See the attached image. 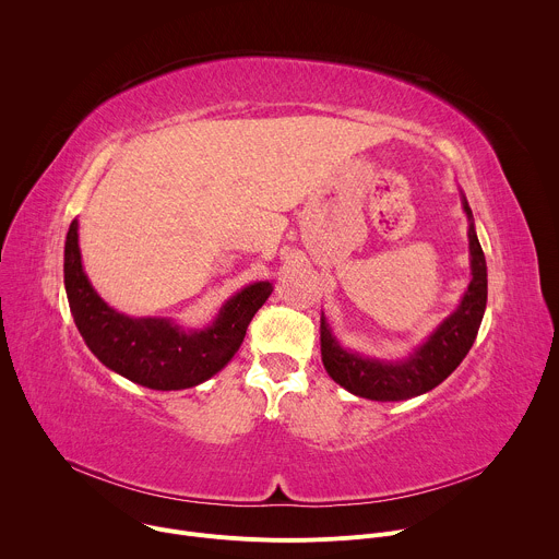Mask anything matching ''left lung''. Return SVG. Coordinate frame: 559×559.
<instances>
[{
  "mask_svg": "<svg viewBox=\"0 0 559 559\" xmlns=\"http://www.w3.org/2000/svg\"><path fill=\"white\" fill-rule=\"evenodd\" d=\"M462 210L468 221L471 281L457 307L407 358L384 360L352 352L338 343L321 313V356L328 373L358 397L378 403H397L423 395L449 378L464 360L480 330L487 309V261L475 234L473 212L460 190Z\"/></svg>",
  "mask_w": 559,
  "mask_h": 559,
  "instance_id": "1",
  "label": "left lung"
}]
</instances>
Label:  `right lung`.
Instances as JSON below:
<instances>
[{
    "instance_id": "right-lung-1",
    "label": "right lung",
    "mask_w": 559,
    "mask_h": 559,
    "mask_svg": "<svg viewBox=\"0 0 559 559\" xmlns=\"http://www.w3.org/2000/svg\"><path fill=\"white\" fill-rule=\"evenodd\" d=\"M63 285L74 325L99 362L156 391L190 389L218 373L241 347L250 321L274 289L270 281L246 285L203 330H183L173 318L121 313L97 294L84 272L76 218L66 234Z\"/></svg>"
}]
</instances>
